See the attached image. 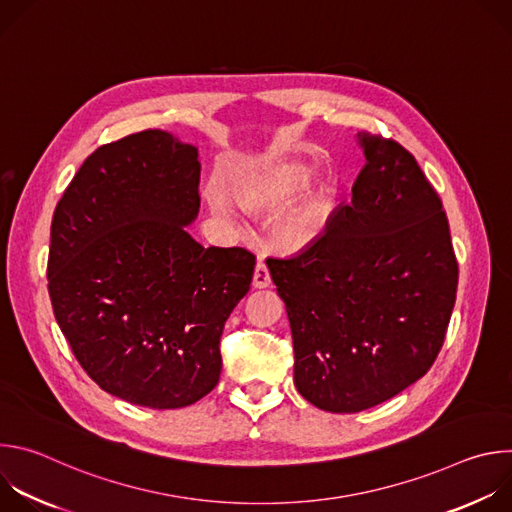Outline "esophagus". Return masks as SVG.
<instances>
[{
	"mask_svg": "<svg viewBox=\"0 0 512 512\" xmlns=\"http://www.w3.org/2000/svg\"><path fill=\"white\" fill-rule=\"evenodd\" d=\"M269 283H271L269 269H267L265 261H263V259H259V261H257V265H255V273H253V285L261 289V287H269Z\"/></svg>",
	"mask_w": 512,
	"mask_h": 512,
	"instance_id": "1",
	"label": "esophagus"
}]
</instances>
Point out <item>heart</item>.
I'll return each mask as SVG.
<instances>
[{"label": "heart", "instance_id": "1", "mask_svg": "<svg viewBox=\"0 0 512 512\" xmlns=\"http://www.w3.org/2000/svg\"><path fill=\"white\" fill-rule=\"evenodd\" d=\"M308 184V172L296 164L287 162H273L253 170L239 186V194L245 206L251 208H269L283 204L291 196L302 192ZM210 206L221 212L223 216H235V208L227 194L221 188H212ZM326 218L324 202L316 200L308 204L298 216L289 221L283 231V241L287 247H304L310 243L322 229Z\"/></svg>", "mask_w": 512, "mask_h": 512}]
</instances>
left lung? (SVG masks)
Instances as JSON below:
<instances>
[{
  "instance_id": "obj_1",
  "label": "left lung",
  "mask_w": 512,
  "mask_h": 512,
  "mask_svg": "<svg viewBox=\"0 0 512 512\" xmlns=\"http://www.w3.org/2000/svg\"><path fill=\"white\" fill-rule=\"evenodd\" d=\"M352 200L294 257L267 259L294 338L300 395L332 413L375 407L440 354L458 289L442 198L395 139L358 133Z\"/></svg>"
}]
</instances>
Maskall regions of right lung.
<instances>
[{
    "label": "right lung",
    "mask_w": 512,
    "mask_h": 512,
    "mask_svg": "<svg viewBox=\"0 0 512 512\" xmlns=\"http://www.w3.org/2000/svg\"><path fill=\"white\" fill-rule=\"evenodd\" d=\"M198 150L160 129L97 148L56 204L48 294L87 375L107 393L178 409L221 377V336L255 255L196 243Z\"/></svg>",
    "instance_id": "obj_1"
}]
</instances>
